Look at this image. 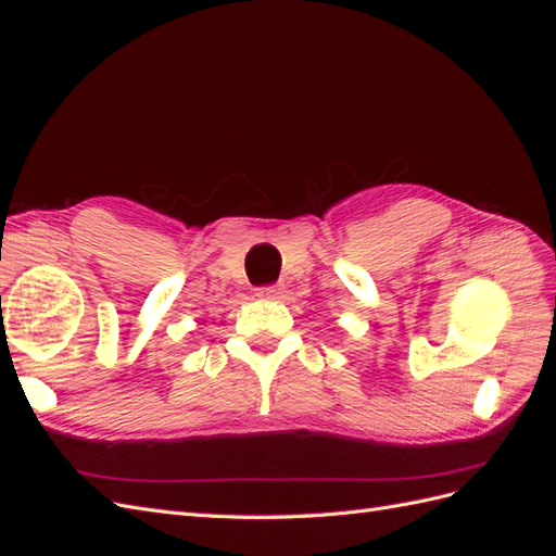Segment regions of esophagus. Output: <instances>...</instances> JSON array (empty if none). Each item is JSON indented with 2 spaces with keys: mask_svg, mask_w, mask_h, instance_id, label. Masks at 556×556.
Segmentation results:
<instances>
[{
  "mask_svg": "<svg viewBox=\"0 0 556 556\" xmlns=\"http://www.w3.org/2000/svg\"><path fill=\"white\" fill-rule=\"evenodd\" d=\"M278 294H280L278 285H264V288L257 290V296H262V299H278Z\"/></svg>",
  "mask_w": 556,
  "mask_h": 556,
  "instance_id": "esophagus-1",
  "label": "esophagus"
}]
</instances>
